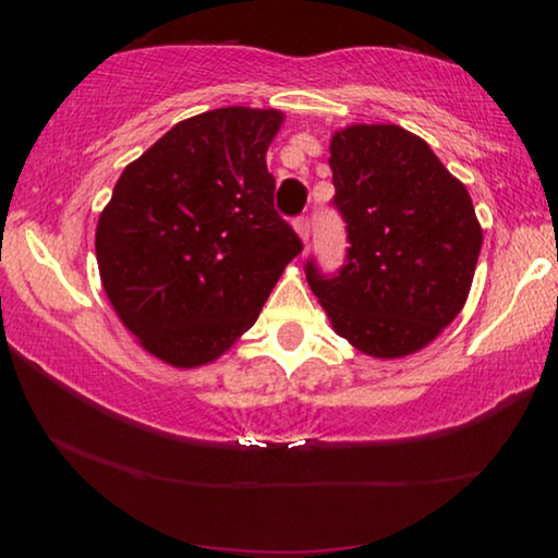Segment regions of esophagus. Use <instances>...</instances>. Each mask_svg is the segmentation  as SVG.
I'll return each mask as SVG.
<instances>
[{"instance_id":"esophagus-1","label":"esophagus","mask_w":558,"mask_h":558,"mask_svg":"<svg viewBox=\"0 0 558 558\" xmlns=\"http://www.w3.org/2000/svg\"><path fill=\"white\" fill-rule=\"evenodd\" d=\"M294 231L302 239V243H307L310 241V220L307 218H296L294 220Z\"/></svg>"}]
</instances>
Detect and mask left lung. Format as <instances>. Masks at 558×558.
I'll return each instance as SVG.
<instances>
[{
    "mask_svg": "<svg viewBox=\"0 0 558 558\" xmlns=\"http://www.w3.org/2000/svg\"><path fill=\"white\" fill-rule=\"evenodd\" d=\"M330 170L350 248L332 279L307 264L312 292L332 330L361 353H416L468 302L483 248L468 187L422 136L396 124L335 132Z\"/></svg>",
    "mask_w": 558,
    "mask_h": 558,
    "instance_id": "8db88e82",
    "label": "left lung"
}]
</instances>
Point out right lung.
Segmentation results:
<instances>
[{
    "instance_id": "1",
    "label": "right lung",
    "mask_w": 558,
    "mask_h": 558,
    "mask_svg": "<svg viewBox=\"0 0 558 558\" xmlns=\"http://www.w3.org/2000/svg\"><path fill=\"white\" fill-rule=\"evenodd\" d=\"M284 113L190 117L124 167L98 216L104 292L136 342L174 368L226 353L258 319L302 241L274 210L266 149Z\"/></svg>"
}]
</instances>
